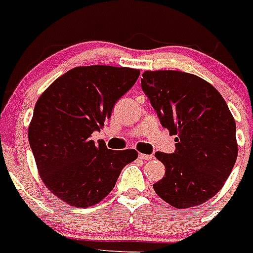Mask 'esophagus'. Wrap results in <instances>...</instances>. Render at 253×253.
<instances>
[{
  "label": "esophagus",
  "instance_id": "34e87169",
  "mask_svg": "<svg viewBox=\"0 0 253 253\" xmlns=\"http://www.w3.org/2000/svg\"><path fill=\"white\" fill-rule=\"evenodd\" d=\"M139 159L143 160V161H149V160L153 159V156H152V155H144V153H140V155H139Z\"/></svg>",
  "mask_w": 253,
  "mask_h": 253
}]
</instances>
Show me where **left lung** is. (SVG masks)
<instances>
[{"mask_svg": "<svg viewBox=\"0 0 253 253\" xmlns=\"http://www.w3.org/2000/svg\"><path fill=\"white\" fill-rule=\"evenodd\" d=\"M141 88L160 122L175 135V152H157L165 176L153 184L156 194L174 208L196 207L213 198L237 161L235 121L212 84L194 74L145 71Z\"/></svg>", "mask_w": 253, "mask_h": 253, "instance_id": "left-lung-1", "label": "left lung"}]
</instances>
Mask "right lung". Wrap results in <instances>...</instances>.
Segmentation results:
<instances>
[{
  "mask_svg": "<svg viewBox=\"0 0 253 253\" xmlns=\"http://www.w3.org/2000/svg\"><path fill=\"white\" fill-rule=\"evenodd\" d=\"M139 75L130 67L79 66L39 97L28 127L31 149L45 186L71 207L100 203L123 168L137 159L135 149L112 151L91 135L110 118L114 104Z\"/></svg>",
  "mask_w": 253,
  "mask_h": 253,
  "instance_id": "obj_1",
  "label": "right lung"
}]
</instances>
